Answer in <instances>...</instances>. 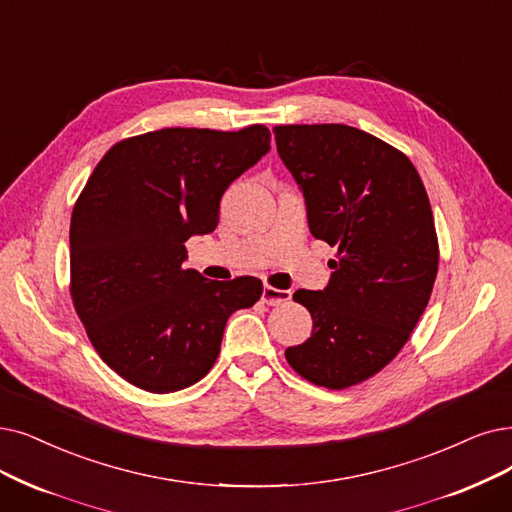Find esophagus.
I'll return each mask as SVG.
<instances>
[{
	"instance_id": "obj_1",
	"label": "esophagus",
	"mask_w": 512,
	"mask_h": 512,
	"mask_svg": "<svg viewBox=\"0 0 512 512\" xmlns=\"http://www.w3.org/2000/svg\"><path fill=\"white\" fill-rule=\"evenodd\" d=\"M290 298H292L290 290H279V288H273V285H264V290H262V302L269 304V306H277L281 302H288Z\"/></svg>"
}]
</instances>
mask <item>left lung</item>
<instances>
[{
  "instance_id": "8db88e82",
  "label": "left lung",
  "mask_w": 512,
  "mask_h": 512,
  "mask_svg": "<svg viewBox=\"0 0 512 512\" xmlns=\"http://www.w3.org/2000/svg\"><path fill=\"white\" fill-rule=\"evenodd\" d=\"M273 134L313 237L338 250L325 290L294 292L313 334L285 359L304 380L340 391L391 363L426 309L439 269L431 201L407 155L363 130L302 124Z\"/></svg>"
}]
</instances>
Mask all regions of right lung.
<instances>
[{"mask_svg": "<svg viewBox=\"0 0 512 512\" xmlns=\"http://www.w3.org/2000/svg\"><path fill=\"white\" fill-rule=\"evenodd\" d=\"M271 149L267 126L163 128L124 138L98 161L71 214L69 292L113 372L149 393L206 376L224 325L262 281H210L185 269V241L212 233L220 197Z\"/></svg>", "mask_w": 512, "mask_h": 512, "instance_id": "obj_1", "label": "right lung"}]
</instances>
